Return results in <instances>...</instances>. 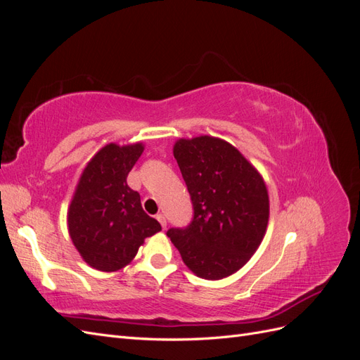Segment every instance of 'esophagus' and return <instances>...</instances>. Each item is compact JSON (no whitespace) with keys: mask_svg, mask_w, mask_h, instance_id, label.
Segmentation results:
<instances>
[{"mask_svg":"<svg viewBox=\"0 0 360 360\" xmlns=\"http://www.w3.org/2000/svg\"><path fill=\"white\" fill-rule=\"evenodd\" d=\"M156 219L159 221V224L162 225L163 230H165V228H167V219H165V216H163V214H158Z\"/></svg>","mask_w":360,"mask_h":360,"instance_id":"34e87169","label":"esophagus"}]
</instances>
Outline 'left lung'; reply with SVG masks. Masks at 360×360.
Here are the masks:
<instances>
[{
    "label": "left lung",
    "instance_id": "1",
    "mask_svg": "<svg viewBox=\"0 0 360 360\" xmlns=\"http://www.w3.org/2000/svg\"><path fill=\"white\" fill-rule=\"evenodd\" d=\"M193 205L188 226L167 236L195 275L222 279L255 254L269 222L263 177L226 141L213 136L179 139L174 146Z\"/></svg>",
    "mask_w": 360,
    "mask_h": 360
}]
</instances>
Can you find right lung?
<instances>
[{"mask_svg": "<svg viewBox=\"0 0 360 360\" xmlns=\"http://www.w3.org/2000/svg\"><path fill=\"white\" fill-rule=\"evenodd\" d=\"M144 146L108 144L85 167L68 213L69 234L89 266L115 271L127 266L160 224L141 205L139 193L127 186Z\"/></svg>", "mask_w": 360, "mask_h": 360, "instance_id": "add662e5", "label": "right lung"}]
</instances>
